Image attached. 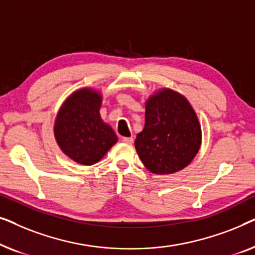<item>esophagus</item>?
<instances>
[{"label": "esophagus", "mask_w": 255, "mask_h": 255, "mask_svg": "<svg viewBox=\"0 0 255 255\" xmlns=\"http://www.w3.org/2000/svg\"><path fill=\"white\" fill-rule=\"evenodd\" d=\"M122 141L127 142V144H132V142H133V138H132V137H123V138H122Z\"/></svg>", "instance_id": "1"}]
</instances>
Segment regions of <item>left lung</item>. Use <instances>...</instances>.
Returning a JSON list of instances; mask_svg holds the SVG:
<instances>
[{
  "instance_id": "1",
  "label": "left lung",
  "mask_w": 255,
  "mask_h": 255,
  "mask_svg": "<svg viewBox=\"0 0 255 255\" xmlns=\"http://www.w3.org/2000/svg\"><path fill=\"white\" fill-rule=\"evenodd\" d=\"M145 127L134 146L144 166L153 174L183 169L197 154L202 131L190 103L172 89H161L146 102Z\"/></svg>"
}]
</instances>
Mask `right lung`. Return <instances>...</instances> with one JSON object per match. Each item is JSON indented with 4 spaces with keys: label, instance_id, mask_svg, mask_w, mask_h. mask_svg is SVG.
<instances>
[{
    "label": "right lung",
    "instance_id": "obj_1",
    "mask_svg": "<svg viewBox=\"0 0 255 255\" xmlns=\"http://www.w3.org/2000/svg\"><path fill=\"white\" fill-rule=\"evenodd\" d=\"M102 96L96 90H76L65 101L54 123L59 147L75 162L90 166L100 161L117 142L110 125L101 118Z\"/></svg>",
    "mask_w": 255,
    "mask_h": 255
}]
</instances>
